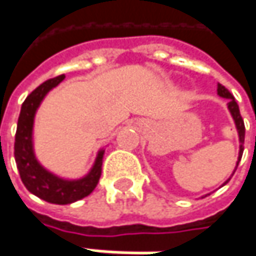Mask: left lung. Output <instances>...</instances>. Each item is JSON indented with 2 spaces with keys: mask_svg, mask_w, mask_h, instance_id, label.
Instances as JSON below:
<instances>
[{
  "mask_svg": "<svg viewBox=\"0 0 256 256\" xmlns=\"http://www.w3.org/2000/svg\"><path fill=\"white\" fill-rule=\"evenodd\" d=\"M218 94L221 96V98H226V99H230L228 102V109L231 112V114H232L234 120H235V124H236V128H238V133H240V142H241V147H240V157H238V163H240V160H241V157H242V152H244V140H245V124H244V119L242 116H241V113H240V108H238V103L236 100L234 99L232 93L230 92L225 86L222 84H218ZM236 163V166H238ZM228 181H225V184H226Z\"/></svg>",
  "mask_w": 256,
  "mask_h": 256,
  "instance_id": "1",
  "label": "left lung"
}]
</instances>
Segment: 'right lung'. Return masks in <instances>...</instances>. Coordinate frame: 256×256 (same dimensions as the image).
<instances>
[{"instance_id": "obj_1", "label": "right lung", "mask_w": 256, "mask_h": 256, "mask_svg": "<svg viewBox=\"0 0 256 256\" xmlns=\"http://www.w3.org/2000/svg\"><path fill=\"white\" fill-rule=\"evenodd\" d=\"M65 79V75L52 78L46 82L40 84L35 90H32L25 99L21 108V113L18 118L16 133H15V144H14V156L15 163L20 172V177L24 186L34 196L45 200L52 204H70L78 200L84 198L92 192L98 186L102 174V163L103 154L100 152L92 172L82 180L66 181L58 178L54 174L42 168L36 162L34 150H32V124L34 116L38 109L40 103L45 98V94Z\"/></svg>"}]
</instances>
